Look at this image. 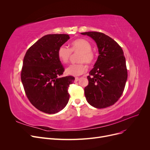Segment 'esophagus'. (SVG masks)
<instances>
[{
  "label": "esophagus",
  "instance_id": "esophagus-1",
  "mask_svg": "<svg viewBox=\"0 0 150 150\" xmlns=\"http://www.w3.org/2000/svg\"><path fill=\"white\" fill-rule=\"evenodd\" d=\"M78 80H79V78H78V77H75V81H78Z\"/></svg>",
  "mask_w": 150,
  "mask_h": 150
}]
</instances>
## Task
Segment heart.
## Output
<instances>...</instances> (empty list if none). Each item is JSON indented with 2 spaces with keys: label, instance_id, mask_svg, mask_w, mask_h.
Listing matches in <instances>:
<instances>
[{
  "label": "heart",
  "instance_id": "b5f03b06",
  "mask_svg": "<svg viewBox=\"0 0 150 150\" xmlns=\"http://www.w3.org/2000/svg\"><path fill=\"white\" fill-rule=\"evenodd\" d=\"M91 43L84 39H78L71 44L70 49L66 45H61L58 50V57L62 64H67L72 55V52H80L78 58L80 63L70 65L66 72L72 76H80L87 70V67L84 62L91 64L95 59V54L91 50Z\"/></svg>",
  "mask_w": 150,
  "mask_h": 150
}]
</instances>
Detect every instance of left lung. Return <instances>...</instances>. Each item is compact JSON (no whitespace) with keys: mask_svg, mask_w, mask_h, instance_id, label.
<instances>
[{"mask_svg":"<svg viewBox=\"0 0 150 150\" xmlns=\"http://www.w3.org/2000/svg\"><path fill=\"white\" fill-rule=\"evenodd\" d=\"M97 44L98 57L88 76L84 88L86 100L94 108L101 109L113 105L122 96L128 73L122 47L113 39L97 31L81 33Z\"/></svg>","mask_w":150,"mask_h":150,"instance_id":"1","label":"left lung"}]
</instances>
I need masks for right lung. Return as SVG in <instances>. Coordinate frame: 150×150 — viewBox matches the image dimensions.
Returning <instances> with one entry per match:
<instances>
[{
	"label": "right lung",
	"instance_id": "1",
	"mask_svg": "<svg viewBox=\"0 0 150 150\" xmlns=\"http://www.w3.org/2000/svg\"><path fill=\"white\" fill-rule=\"evenodd\" d=\"M69 38L66 34L47 35L30 47L23 58L21 81L26 96L47 114L59 112L69 100L68 88L75 78L60 76L64 69L58 57V49Z\"/></svg>",
	"mask_w": 150,
	"mask_h": 150
}]
</instances>
